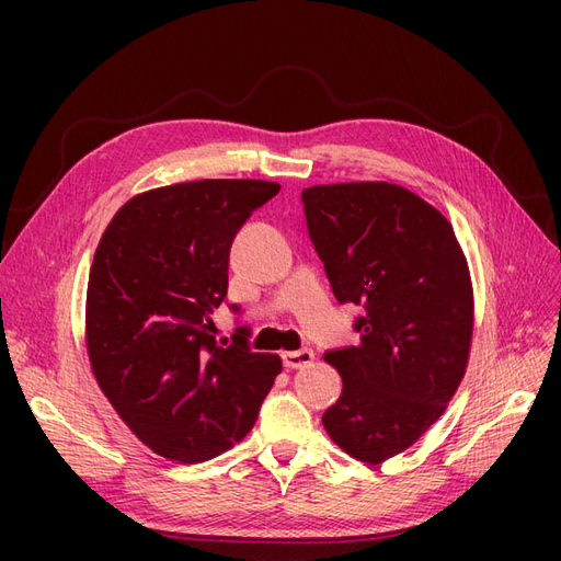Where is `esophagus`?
Returning a JSON list of instances; mask_svg holds the SVG:
<instances>
[{"mask_svg": "<svg viewBox=\"0 0 561 561\" xmlns=\"http://www.w3.org/2000/svg\"><path fill=\"white\" fill-rule=\"evenodd\" d=\"M316 358V353L311 348H299V351H287L283 353V365L287 369H299V367H307L311 365Z\"/></svg>", "mask_w": 561, "mask_h": 561, "instance_id": "obj_1", "label": "esophagus"}]
</instances>
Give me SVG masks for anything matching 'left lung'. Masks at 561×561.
I'll return each instance as SVG.
<instances>
[{
	"instance_id": "obj_1",
	"label": "left lung",
	"mask_w": 561,
	"mask_h": 561,
	"mask_svg": "<svg viewBox=\"0 0 561 561\" xmlns=\"http://www.w3.org/2000/svg\"><path fill=\"white\" fill-rule=\"evenodd\" d=\"M301 203L334 297L365 309L353 322L358 346L325 353L344 386L322 426L346 454L377 466L443 416L466 375V254L447 217L398 184H316Z\"/></svg>"
}]
</instances>
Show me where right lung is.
<instances>
[{"label":"right lung","mask_w":561,"mask_h":561,"mask_svg":"<svg viewBox=\"0 0 561 561\" xmlns=\"http://www.w3.org/2000/svg\"><path fill=\"white\" fill-rule=\"evenodd\" d=\"M280 192L264 180L180 182L122 206L91 264L87 346L98 386L151 451L215 458L250 433L280 358L252 353L248 328L217 346L229 250ZM239 311V307H231Z\"/></svg>","instance_id":"add662e5"}]
</instances>
